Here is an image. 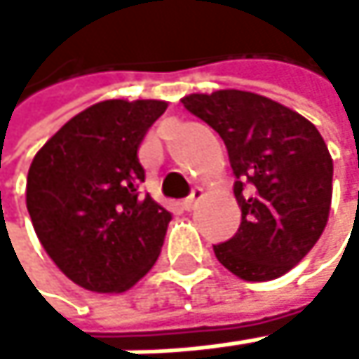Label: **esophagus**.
Listing matches in <instances>:
<instances>
[{
	"label": "esophagus",
	"instance_id": "esophagus-1",
	"mask_svg": "<svg viewBox=\"0 0 359 359\" xmlns=\"http://www.w3.org/2000/svg\"><path fill=\"white\" fill-rule=\"evenodd\" d=\"M200 198H202V189H200V187H196V189H194V191L183 200V209H185V211H191L194 206L198 204V200H200Z\"/></svg>",
	"mask_w": 359,
	"mask_h": 359
}]
</instances>
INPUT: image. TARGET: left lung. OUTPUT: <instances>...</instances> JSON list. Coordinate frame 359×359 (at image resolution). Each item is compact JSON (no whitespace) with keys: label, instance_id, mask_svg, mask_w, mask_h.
<instances>
[{"label":"left lung","instance_id":"left-lung-1","mask_svg":"<svg viewBox=\"0 0 359 359\" xmlns=\"http://www.w3.org/2000/svg\"><path fill=\"white\" fill-rule=\"evenodd\" d=\"M226 144L241 224L213 245L219 263L248 282L280 278L314 248L327 224L334 163L297 111L243 90L189 94L181 101Z\"/></svg>","mask_w":359,"mask_h":359}]
</instances>
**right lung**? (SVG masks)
I'll use <instances>...</instances> for the list:
<instances>
[{
  "label": "right lung",
  "mask_w": 359,
  "mask_h": 359,
  "mask_svg": "<svg viewBox=\"0 0 359 359\" xmlns=\"http://www.w3.org/2000/svg\"><path fill=\"white\" fill-rule=\"evenodd\" d=\"M163 101H103L38 150L27 172V211L45 252L75 284L122 293L161 252L172 213L140 187L137 148Z\"/></svg>",
  "instance_id": "right-lung-1"
}]
</instances>
